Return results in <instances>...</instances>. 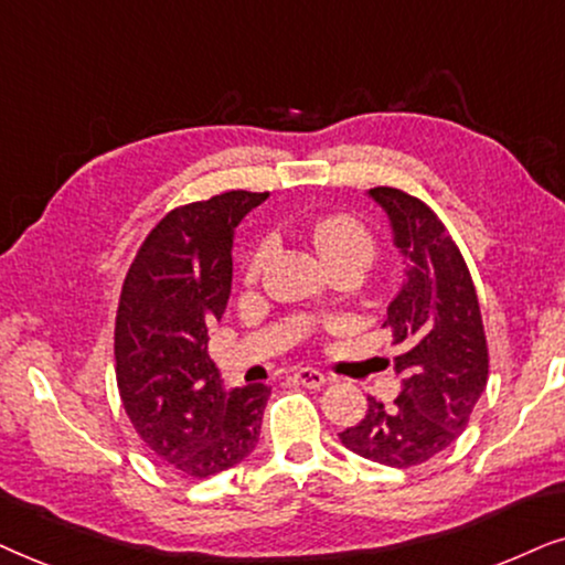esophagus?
I'll use <instances>...</instances> for the list:
<instances>
[{
  "instance_id": "34e87169",
  "label": "esophagus",
  "mask_w": 565,
  "mask_h": 565,
  "mask_svg": "<svg viewBox=\"0 0 565 565\" xmlns=\"http://www.w3.org/2000/svg\"><path fill=\"white\" fill-rule=\"evenodd\" d=\"M295 380L299 382V385H305L310 390H320L322 385H328V382H330L328 374H322L318 370H310V366H302V370H297Z\"/></svg>"
}]
</instances>
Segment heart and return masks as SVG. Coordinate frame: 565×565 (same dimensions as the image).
<instances>
[{"label": "heart", "instance_id": "b5f03b06", "mask_svg": "<svg viewBox=\"0 0 565 565\" xmlns=\"http://www.w3.org/2000/svg\"><path fill=\"white\" fill-rule=\"evenodd\" d=\"M312 237H315V245H318V250L322 253V258L328 263L343 258V255H366L370 260L374 255L372 232L351 214L326 216V220L315 224ZM268 253H270L268 239H263V243L253 247L250 258L245 263V276L250 278V281L260 276V270L268 260Z\"/></svg>", "mask_w": 565, "mask_h": 565}]
</instances>
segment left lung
<instances>
[{
    "label": "left lung",
    "mask_w": 565,
    "mask_h": 565,
    "mask_svg": "<svg viewBox=\"0 0 565 565\" xmlns=\"http://www.w3.org/2000/svg\"><path fill=\"white\" fill-rule=\"evenodd\" d=\"M408 258L405 284L382 328L401 345L403 390L393 405L374 397L366 416L341 431L343 447L390 468H413L445 452L470 424L488 382V343L476 284L460 247L431 209L390 185L370 188Z\"/></svg>",
    "instance_id": "left-lung-1"
}]
</instances>
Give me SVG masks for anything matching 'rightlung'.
Here are the masks:
<instances>
[{
    "label": "right lung",
    "instance_id": "add662e5",
    "mask_svg": "<svg viewBox=\"0 0 565 565\" xmlns=\"http://www.w3.org/2000/svg\"><path fill=\"white\" fill-rule=\"evenodd\" d=\"M266 193L227 191L178 206L141 243L116 312V382L126 416L162 465L209 478L258 445L270 387L224 390L209 328L232 289V243Z\"/></svg>",
    "mask_w": 565,
    "mask_h": 565
}]
</instances>
